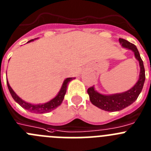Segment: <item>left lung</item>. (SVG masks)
I'll use <instances>...</instances> for the list:
<instances>
[{
	"instance_id": "obj_1",
	"label": "left lung",
	"mask_w": 151,
	"mask_h": 151,
	"mask_svg": "<svg viewBox=\"0 0 151 151\" xmlns=\"http://www.w3.org/2000/svg\"><path fill=\"white\" fill-rule=\"evenodd\" d=\"M119 42L123 47L130 49L134 52L135 58L139 61L140 75H139V81H137L134 87H132L129 91L121 93L103 95L96 92L93 86L88 88V93L89 94L90 100L92 104L107 111H116L122 110L124 108L129 106V105L134 103L137 99L139 95L140 94L145 80V67H144L143 61L141 58L140 54L138 51L137 47L134 44L122 38L119 39Z\"/></svg>"
}]
</instances>
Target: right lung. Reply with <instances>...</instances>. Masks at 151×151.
<instances>
[{
	"label": "right lung",
	"mask_w": 151,
	"mask_h": 151,
	"mask_svg": "<svg viewBox=\"0 0 151 151\" xmlns=\"http://www.w3.org/2000/svg\"><path fill=\"white\" fill-rule=\"evenodd\" d=\"M33 40H31L28 41L27 42H31V41ZM73 79H74V78H66V79L64 80V81H63V85H62L61 87V89H60V91H59L58 94L57 95L54 99H52V100L48 102V103H44V104H39V105L30 104V103H26V102H24V100H22L21 98H19V96L16 95V93L13 91V90L11 88V87L9 86L8 81H6V84H7L8 89H9V92H10L11 96H12V98L14 99V100L16 101V103H19L22 108H24V109L30 111H31V112L46 113L54 110V109H55L58 106H59L60 104H61L62 101H63V98H64L65 93H66V92L67 85H68L69 82Z\"/></svg>",
	"instance_id": "add662e5"
}]
</instances>
